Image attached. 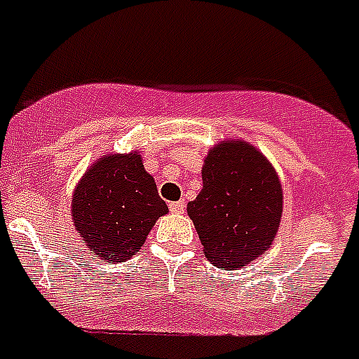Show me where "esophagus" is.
Instances as JSON below:
<instances>
[{
    "label": "esophagus",
    "instance_id": "obj_1",
    "mask_svg": "<svg viewBox=\"0 0 359 359\" xmlns=\"http://www.w3.org/2000/svg\"><path fill=\"white\" fill-rule=\"evenodd\" d=\"M184 210H186V204L182 203V201H177V203L170 204L171 213H184Z\"/></svg>",
    "mask_w": 359,
    "mask_h": 359
}]
</instances>
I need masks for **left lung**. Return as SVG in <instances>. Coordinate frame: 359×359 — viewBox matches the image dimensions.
<instances>
[{"label":"left lung","mask_w":359,"mask_h":359,"mask_svg":"<svg viewBox=\"0 0 359 359\" xmlns=\"http://www.w3.org/2000/svg\"><path fill=\"white\" fill-rule=\"evenodd\" d=\"M201 173L203 189L188 203V215L204 257L224 270L246 266L270 250L279 231V175L254 144L241 138L213 146Z\"/></svg>","instance_id":"left-lung-1"}]
</instances>
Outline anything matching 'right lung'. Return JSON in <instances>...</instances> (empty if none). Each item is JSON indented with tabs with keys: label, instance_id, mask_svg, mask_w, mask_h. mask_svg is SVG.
<instances>
[{
	"label": "right lung",
	"instance_id": "add662e5",
	"mask_svg": "<svg viewBox=\"0 0 359 359\" xmlns=\"http://www.w3.org/2000/svg\"><path fill=\"white\" fill-rule=\"evenodd\" d=\"M168 212L137 149L102 155L72 191L74 228L93 257L104 263L137 255L158 217Z\"/></svg>",
	"mask_w": 359,
	"mask_h": 359
}]
</instances>
